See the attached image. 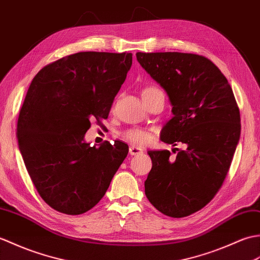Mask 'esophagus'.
I'll return each mask as SVG.
<instances>
[{"label": "esophagus", "mask_w": 260, "mask_h": 260, "mask_svg": "<svg viewBox=\"0 0 260 260\" xmlns=\"http://www.w3.org/2000/svg\"><path fill=\"white\" fill-rule=\"evenodd\" d=\"M129 153L131 155H138V154H141L142 153V149H140L139 147H135V146H131L129 148Z\"/></svg>", "instance_id": "esophagus-1"}]
</instances>
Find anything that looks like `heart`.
<instances>
[{"mask_svg":"<svg viewBox=\"0 0 260 260\" xmlns=\"http://www.w3.org/2000/svg\"><path fill=\"white\" fill-rule=\"evenodd\" d=\"M160 92V90L157 88V86H153V85H147L145 86L141 90V96H142V100L147 99V98L153 95L154 93H158ZM122 138L125 140L130 141L131 143H135V145H146V143L150 140V134L146 130H142V129H131L123 132Z\"/></svg>","mask_w":260,"mask_h":260,"instance_id":"obj_1","label":"heart"}]
</instances>
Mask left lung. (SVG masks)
Returning <instances> with one entry per match:
<instances>
[{"label": "left lung", "instance_id": "8db88e82", "mask_svg": "<svg viewBox=\"0 0 260 260\" xmlns=\"http://www.w3.org/2000/svg\"><path fill=\"white\" fill-rule=\"evenodd\" d=\"M141 67L166 90L172 117L160 139L186 143L176 158L149 151L148 200L164 215L182 218L209 204L221 188L240 137V113L232 86L207 59L180 52H138Z\"/></svg>", "mask_w": 260, "mask_h": 260}]
</instances>
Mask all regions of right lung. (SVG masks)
Listing matches in <instances>:
<instances>
[{"mask_svg":"<svg viewBox=\"0 0 260 260\" xmlns=\"http://www.w3.org/2000/svg\"><path fill=\"white\" fill-rule=\"evenodd\" d=\"M132 64V54L79 52L45 66L30 84L16 136L28 175L54 210L81 215L99 203L128 154L114 141L84 142L91 120L101 122Z\"/></svg>","mask_w":260,"mask_h":260,"instance_id":"1","label":"right lung"}]
</instances>
